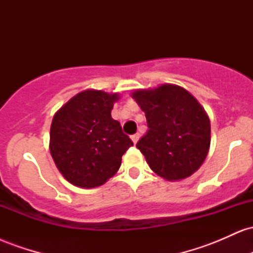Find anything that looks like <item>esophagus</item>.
<instances>
[{"instance_id": "34e87169", "label": "esophagus", "mask_w": 253, "mask_h": 253, "mask_svg": "<svg viewBox=\"0 0 253 253\" xmlns=\"http://www.w3.org/2000/svg\"><path fill=\"white\" fill-rule=\"evenodd\" d=\"M139 138H140V135H139V133H135V134H133L132 136H130V139H132L133 144H134V145H135L136 143H138Z\"/></svg>"}]
</instances>
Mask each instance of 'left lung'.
I'll return each mask as SVG.
<instances>
[{
  "label": "left lung",
  "mask_w": 253,
  "mask_h": 253,
  "mask_svg": "<svg viewBox=\"0 0 253 253\" xmlns=\"http://www.w3.org/2000/svg\"><path fill=\"white\" fill-rule=\"evenodd\" d=\"M145 113L149 130L136 144L153 172L176 182L193 175L211 146V121L188 90L165 83L130 94Z\"/></svg>",
  "instance_id": "1"
}]
</instances>
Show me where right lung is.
Here are the masks:
<instances>
[{"mask_svg":"<svg viewBox=\"0 0 253 253\" xmlns=\"http://www.w3.org/2000/svg\"><path fill=\"white\" fill-rule=\"evenodd\" d=\"M119 92L88 89L57 110L50 130V152L64 178L76 187H100L118 172L132 146L120 123L112 118Z\"/></svg>","mask_w":253,"mask_h":253,"instance_id":"add662e5","label":"right lung"}]
</instances>
